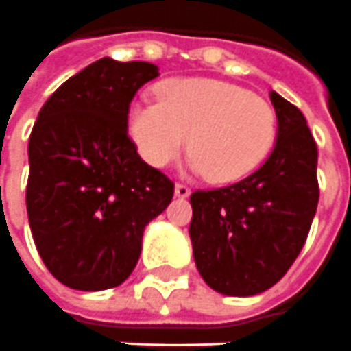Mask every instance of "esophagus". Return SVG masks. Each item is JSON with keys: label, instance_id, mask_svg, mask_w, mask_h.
I'll return each instance as SVG.
<instances>
[{"label": "esophagus", "instance_id": "obj_1", "mask_svg": "<svg viewBox=\"0 0 351 351\" xmlns=\"http://www.w3.org/2000/svg\"><path fill=\"white\" fill-rule=\"evenodd\" d=\"M191 195V187L185 185V183H178L176 185V196H180V198H187Z\"/></svg>", "mask_w": 351, "mask_h": 351}]
</instances>
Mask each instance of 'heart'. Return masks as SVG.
<instances>
[{
  "instance_id": "obj_1",
  "label": "heart",
  "mask_w": 351,
  "mask_h": 351,
  "mask_svg": "<svg viewBox=\"0 0 351 351\" xmlns=\"http://www.w3.org/2000/svg\"><path fill=\"white\" fill-rule=\"evenodd\" d=\"M156 100L136 101L128 111L132 141L153 168L178 160L189 141L191 168L213 183H230L257 170L274 147V106L238 84L168 79L158 84Z\"/></svg>"
}]
</instances>
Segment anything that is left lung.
I'll return each instance as SVG.
<instances>
[{
    "label": "left lung",
    "mask_w": 351,
    "mask_h": 351,
    "mask_svg": "<svg viewBox=\"0 0 351 351\" xmlns=\"http://www.w3.org/2000/svg\"><path fill=\"white\" fill-rule=\"evenodd\" d=\"M270 100L278 140L267 162L228 187L191 195L196 268L228 297H251L282 280L306 242L319 200L317 145L306 119L278 92Z\"/></svg>",
    "instance_id": "1"
}]
</instances>
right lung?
Segmentation results:
<instances>
[{"instance_id": "1", "label": "right lung", "mask_w": 351, "mask_h": 351, "mask_svg": "<svg viewBox=\"0 0 351 351\" xmlns=\"http://www.w3.org/2000/svg\"><path fill=\"white\" fill-rule=\"evenodd\" d=\"M156 75L149 62H94L45 101L29 134V228L45 267L71 289L121 285L145 225L171 202L173 183L126 130L132 98Z\"/></svg>"}]
</instances>
